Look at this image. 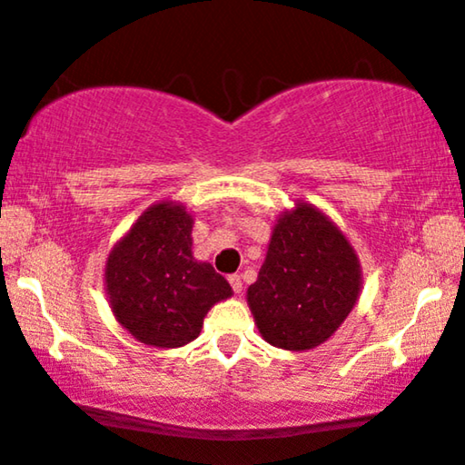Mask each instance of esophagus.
Masks as SVG:
<instances>
[{
  "label": "esophagus",
  "mask_w": 465,
  "mask_h": 465,
  "mask_svg": "<svg viewBox=\"0 0 465 465\" xmlns=\"http://www.w3.org/2000/svg\"><path fill=\"white\" fill-rule=\"evenodd\" d=\"M228 282H231V287H232L234 293L243 292V281H241L239 274H231V277H228Z\"/></svg>",
  "instance_id": "obj_1"
}]
</instances>
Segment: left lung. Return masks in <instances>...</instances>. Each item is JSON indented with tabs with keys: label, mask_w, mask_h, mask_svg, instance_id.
<instances>
[{
	"label": "left lung",
	"mask_w": 465,
	"mask_h": 465,
	"mask_svg": "<svg viewBox=\"0 0 465 465\" xmlns=\"http://www.w3.org/2000/svg\"><path fill=\"white\" fill-rule=\"evenodd\" d=\"M362 271L340 226L306 201L279 213L247 304L271 346L304 352L327 341L352 312Z\"/></svg>",
	"instance_id": "left-lung-1"
}]
</instances>
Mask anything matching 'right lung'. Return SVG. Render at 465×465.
<instances>
[{
    "instance_id": "1",
    "label": "right lung",
    "mask_w": 465,
    "mask_h": 465,
    "mask_svg": "<svg viewBox=\"0 0 465 465\" xmlns=\"http://www.w3.org/2000/svg\"><path fill=\"white\" fill-rule=\"evenodd\" d=\"M193 224L183 203L159 201L143 212L106 258L111 311L146 346L180 348L197 340L212 306L232 295V287L210 262L194 260Z\"/></svg>"
}]
</instances>
